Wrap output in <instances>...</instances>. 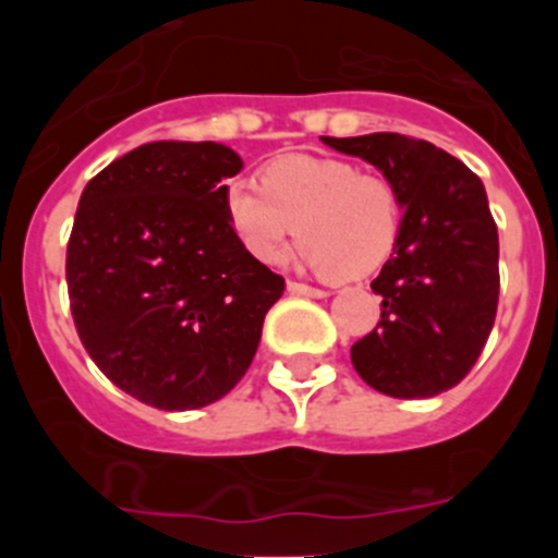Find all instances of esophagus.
Segmentation results:
<instances>
[{
	"instance_id": "obj_1",
	"label": "esophagus",
	"mask_w": 558,
	"mask_h": 558,
	"mask_svg": "<svg viewBox=\"0 0 558 558\" xmlns=\"http://www.w3.org/2000/svg\"><path fill=\"white\" fill-rule=\"evenodd\" d=\"M289 291H291V294L313 296V300H324V296H329V291H324V289H313V286H307V283H296V280H289Z\"/></svg>"
}]
</instances>
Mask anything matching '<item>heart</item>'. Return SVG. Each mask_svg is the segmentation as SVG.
<instances>
[{
  "instance_id": "1",
  "label": "heart",
  "mask_w": 558,
  "mask_h": 558,
  "mask_svg": "<svg viewBox=\"0 0 558 558\" xmlns=\"http://www.w3.org/2000/svg\"><path fill=\"white\" fill-rule=\"evenodd\" d=\"M223 210L240 245L262 264H278L291 238L315 272L362 278L391 256L402 221L399 191L386 174L326 156H283L262 170V185L232 180Z\"/></svg>"
}]
</instances>
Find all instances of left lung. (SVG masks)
I'll list each match as a JSON object with an SVG mask.
<instances>
[{
  "label": "left lung",
  "mask_w": 558,
  "mask_h": 558,
  "mask_svg": "<svg viewBox=\"0 0 558 558\" xmlns=\"http://www.w3.org/2000/svg\"><path fill=\"white\" fill-rule=\"evenodd\" d=\"M397 185L402 221L373 291L378 329L351 348L375 391L424 399L448 391L481 356L499 300V238L481 178L426 140L378 132L320 137Z\"/></svg>",
  "instance_id": "left-lung-1"
}]
</instances>
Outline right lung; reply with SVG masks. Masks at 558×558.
Masks as SVG:
<instances>
[{
  "mask_svg": "<svg viewBox=\"0 0 558 558\" xmlns=\"http://www.w3.org/2000/svg\"><path fill=\"white\" fill-rule=\"evenodd\" d=\"M243 159L221 143H148L81 194L66 289L88 356L121 391L196 410L251 367L283 278L251 256L223 210Z\"/></svg>",
  "mask_w": 558,
  "mask_h": 558,
  "instance_id": "right-lung-1",
  "label": "right lung"
}]
</instances>
